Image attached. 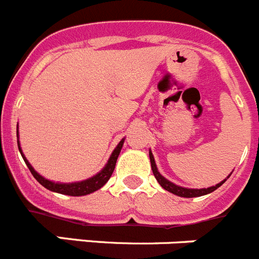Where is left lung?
<instances>
[{
    "label": "left lung",
    "instance_id": "8db88e82",
    "mask_svg": "<svg viewBox=\"0 0 259 259\" xmlns=\"http://www.w3.org/2000/svg\"><path fill=\"white\" fill-rule=\"evenodd\" d=\"M149 156H150L151 169H153L154 176H155L156 181L159 182V185H160L163 189L167 190V191H169V193L175 194V195L182 196V198H195V196H201V195H205V194H209V193H212V191H214V190H217L218 187L221 186V185L226 181V180H224L222 182H220V184L215 185V186L208 187V189H186V187L177 186V185L172 184V182H169L168 180H165L164 177H163L162 175L158 172V169H156V165H155V160H154V156H153V154H151V151L149 153Z\"/></svg>",
    "mask_w": 259,
    "mask_h": 259
}]
</instances>
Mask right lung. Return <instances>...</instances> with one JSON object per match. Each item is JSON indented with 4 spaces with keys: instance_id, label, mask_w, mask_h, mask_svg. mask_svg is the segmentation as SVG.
<instances>
[{
    "instance_id": "right-lung-1",
    "label": "right lung",
    "mask_w": 259,
    "mask_h": 259,
    "mask_svg": "<svg viewBox=\"0 0 259 259\" xmlns=\"http://www.w3.org/2000/svg\"><path fill=\"white\" fill-rule=\"evenodd\" d=\"M123 142H124V140H122V141H120L119 144L117 145V148L114 149V151L111 153L110 158H109V160H108V164L104 167V169L101 170V172H99L96 176L91 177V179L86 180V181L74 182V184H55V182L49 181V180L44 179V177L39 176V175H38V173L33 169V167L29 164V162H28L27 159H25V156L23 155V154H21V156H23V159H24L25 164L28 165V168H29V170H30V173L33 175V177H34V179L37 180V181L39 182L42 186H45L46 189L51 190V191H55V193L64 194V195L82 196V195H87V194H91V193H94V191H96V190L101 189V187H103L104 185L108 182V180L110 179V176L113 175L114 168H115V163H117L118 155H119V153H120V149H122V146H123ZM18 146H19V141H18ZM19 150H20V146H19ZM20 153H21V150H20Z\"/></svg>"
}]
</instances>
